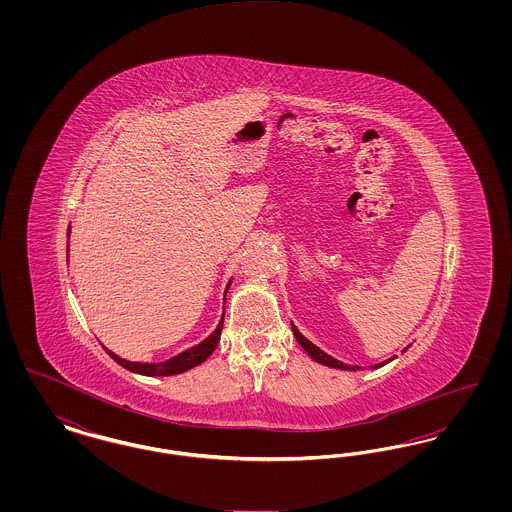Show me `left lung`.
Wrapping results in <instances>:
<instances>
[{"label":"left lung","mask_w":512,"mask_h":512,"mask_svg":"<svg viewBox=\"0 0 512 512\" xmlns=\"http://www.w3.org/2000/svg\"><path fill=\"white\" fill-rule=\"evenodd\" d=\"M292 330H293V336H295V340L299 341V345L309 353V357L313 359V361H317V363H320V365H326V366H332V368H341V370H357L359 366H349V365H343V363H340L338 359H334V357H330V355H326L322 349H318L317 345L315 343H311V341L307 340L295 326L292 324ZM391 361V359H390ZM390 361H386V363H390ZM386 363H380V365H376V368L378 366H384Z\"/></svg>","instance_id":"left-lung-1"}]
</instances>
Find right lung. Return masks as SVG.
I'll list each match as a JSON object with an SVG mask.
<instances>
[{
	"label": "right lung",
	"instance_id": "1",
	"mask_svg": "<svg viewBox=\"0 0 512 512\" xmlns=\"http://www.w3.org/2000/svg\"><path fill=\"white\" fill-rule=\"evenodd\" d=\"M228 288H230V284H228ZM228 288H226V290H228ZM222 322H224V317L220 320L217 330H215L207 340L201 341L199 345H195L192 349H188V351H184V353L172 357V359L165 361V363H157V365L130 363V361H124V359H121L119 355H115V353L109 351V349H105V351L109 353V357H111L113 361H117L119 365L124 366V368L130 370V372L144 374V376H172V374H180V372H186V370H190V368H194V366L201 365V363L215 351V347H217V343H219L220 340V332H222Z\"/></svg>",
	"mask_w": 512,
	"mask_h": 512
}]
</instances>
